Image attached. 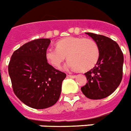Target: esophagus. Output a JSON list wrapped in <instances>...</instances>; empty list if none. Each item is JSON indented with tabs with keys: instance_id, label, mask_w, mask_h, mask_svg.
<instances>
[{
	"instance_id": "1",
	"label": "esophagus",
	"mask_w": 131,
	"mask_h": 131,
	"mask_svg": "<svg viewBox=\"0 0 131 131\" xmlns=\"http://www.w3.org/2000/svg\"><path fill=\"white\" fill-rule=\"evenodd\" d=\"M67 77H69V78L74 79L76 77V75H70V74H68V75H67Z\"/></svg>"
}]
</instances>
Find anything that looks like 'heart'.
<instances>
[{
	"label": "heart",
	"instance_id": "b5f03b06",
	"mask_svg": "<svg viewBox=\"0 0 131 131\" xmlns=\"http://www.w3.org/2000/svg\"><path fill=\"white\" fill-rule=\"evenodd\" d=\"M56 48H48L46 61L56 69H59L67 58L66 68L73 70L87 72L96 66L100 56L99 46L94 40L81 36H68L60 39Z\"/></svg>",
	"mask_w": 131,
	"mask_h": 131
}]
</instances>
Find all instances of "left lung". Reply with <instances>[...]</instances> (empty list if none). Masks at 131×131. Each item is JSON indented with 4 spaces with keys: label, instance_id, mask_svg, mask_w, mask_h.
I'll return each mask as SVG.
<instances>
[{
    "label": "left lung",
    "instance_id": "left-lung-1",
    "mask_svg": "<svg viewBox=\"0 0 131 131\" xmlns=\"http://www.w3.org/2000/svg\"><path fill=\"white\" fill-rule=\"evenodd\" d=\"M85 34L97 43L100 56L95 68L85 73L88 82L81 90L88 99H104L120 84L124 55L117 43L108 37L90 32Z\"/></svg>",
    "mask_w": 131,
    "mask_h": 131
}]
</instances>
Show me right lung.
Here are the masks:
<instances>
[{
    "instance_id": "1",
    "label": "right lung",
    "mask_w": 131,
    "mask_h": 131,
    "mask_svg": "<svg viewBox=\"0 0 131 131\" xmlns=\"http://www.w3.org/2000/svg\"><path fill=\"white\" fill-rule=\"evenodd\" d=\"M50 39H35L14 51L8 66L12 88L16 97L28 106L47 108L59 99L66 74L46 61Z\"/></svg>"
}]
</instances>
